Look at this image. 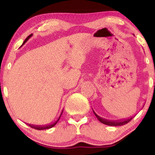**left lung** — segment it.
Segmentation results:
<instances>
[{"instance_id":"8db88e82","label":"left lung","mask_w":155,"mask_h":155,"mask_svg":"<svg viewBox=\"0 0 155 155\" xmlns=\"http://www.w3.org/2000/svg\"><path fill=\"white\" fill-rule=\"evenodd\" d=\"M93 112H94V114H95V117L97 118V120L100 121L101 122H102L103 124H106V125H109V126L123 125V124L128 123L133 118V117H130V118H127V119H122V120H106V119H104V118H102V117H99L98 115H97L94 111H93Z\"/></svg>"}]
</instances>
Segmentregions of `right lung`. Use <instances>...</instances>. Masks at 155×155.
Returning a JSON list of instances; mask_svg holds the SVG:
<instances>
[{
    "label": "right lung",
    "instance_id": "1",
    "mask_svg": "<svg viewBox=\"0 0 155 155\" xmlns=\"http://www.w3.org/2000/svg\"><path fill=\"white\" fill-rule=\"evenodd\" d=\"M32 35H33V34H31V35H29V36H28V38H27L25 39V41L23 42L22 45H23V44H24L25 43V42L27 41L28 40V39L31 38ZM63 111H62L61 114H60V117H58V120L55 121L54 123H51V124H46V125H33V124H29V126H30V127H31L32 128H34V129H35V130H46V129L51 128V127H54L55 124L58 123V121H59V120H60V117H61L62 114H63Z\"/></svg>",
    "mask_w": 155,
    "mask_h": 155
}]
</instances>
